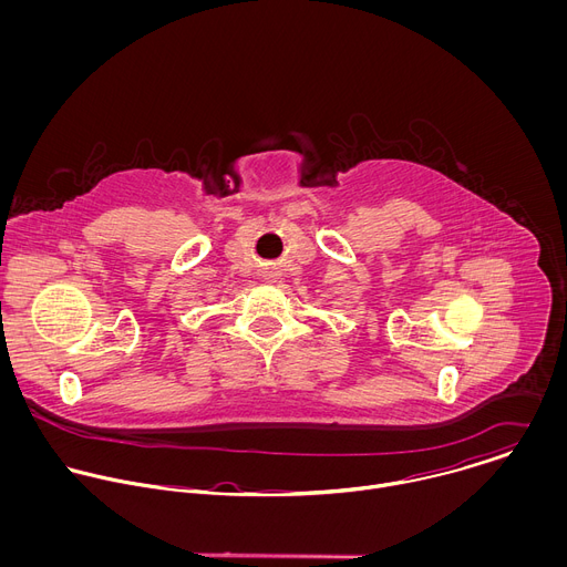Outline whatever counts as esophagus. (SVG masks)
<instances>
[{
    "instance_id": "esophagus-1",
    "label": "esophagus",
    "mask_w": 567,
    "mask_h": 567,
    "mask_svg": "<svg viewBox=\"0 0 567 567\" xmlns=\"http://www.w3.org/2000/svg\"><path fill=\"white\" fill-rule=\"evenodd\" d=\"M262 276H265V280H267V282H276L280 274H278L276 269H265V274H262Z\"/></svg>"
}]
</instances>
